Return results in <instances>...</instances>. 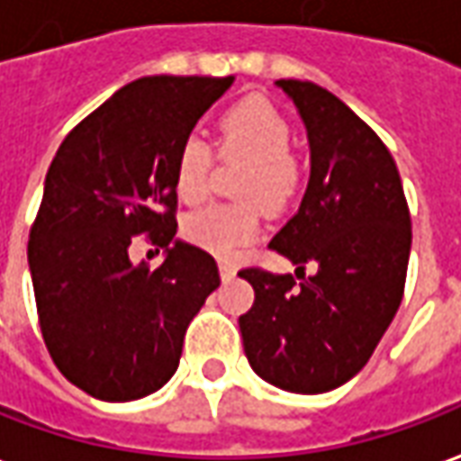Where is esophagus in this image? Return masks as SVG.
<instances>
[{
    "label": "esophagus",
    "instance_id": "1",
    "mask_svg": "<svg viewBox=\"0 0 461 461\" xmlns=\"http://www.w3.org/2000/svg\"><path fill=\"white\" fill-rule=\"evenodd\" d=\"M220 275H221V279H224V282H230L231 276L237 275V269H234V264L220 262Z\"/></svg>",
    "mask_w": 461,
    "mask_h": 461
}]
</instances>
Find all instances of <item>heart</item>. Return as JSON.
I'll list each match as a JSON object with an SVG mask.
<instances>
[{
    "label": "heart",
    "instance_id": "heart-1",
    "mask_svg": "<svg viewBox=\"0 0 461 461\" xmlns=\"http://www.w3.org/2000/svg\"><path fill=\"white\" fill-rule=\"evenodd\" d=\"M292 147V127L264 96H247L231 104L220 119L217 152L221 159H247L240 179L244 204H209L185 220V237L204 252L231 259L259 234V207L282 209L299 186V162ZM212 149L199 134L179 141L172 167V185L185 204H197L209 194Z\"/></svg>",
    "mask_w": 461,
    "mask_h": 461
}]
</instances>
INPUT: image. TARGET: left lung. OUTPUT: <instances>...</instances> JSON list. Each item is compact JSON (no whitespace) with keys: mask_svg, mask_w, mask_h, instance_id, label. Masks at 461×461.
Returning a JSON list of instances; mask_svg holds the SVG:
<instances>
[{"mask_svg":"<svg viewBox=\"0 0 461 461\" xmlns=\"http://www.w3.org/2000/svg\"><path fill=\"white\" fill-rule=\"evenodd\" d=\"M307 127L309 185L299 212L269 247L297 264L292 275L259 267L240 276L254 304L240 317L244 354L264 382L297 394L342 387L369 362L404 294L410 207L397 164L339 96L279 79ZM318 272L303 276V267Z\"/></svg>","mask_w":461,"mask_h":461,"instance_id":"1","label":"left lung"}]
</instances>
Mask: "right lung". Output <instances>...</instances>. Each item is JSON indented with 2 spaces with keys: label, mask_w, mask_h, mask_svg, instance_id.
I'll return each mask as SVG.
<instances>
[{
  "label": "right lung",
  "mask_w": 461,
  "mask_h": 461,
  "mask_svg": "<svg viewBox=\"0 0 461 461\" xmlns=\"http://www.w3.org/2000/svg\"><path fill=\"white\" fill-rule=\"evenodd\" d=\"M234 77H141L74 127L51 159L29 231L44 344L74 387L131 402L164 387L185 331L220 286L214 257L176 240L172 167L179 141ZM147 233L167 249L134 265Z\"/></svg>",
  "instance_id": "1"
}]
</instances>
